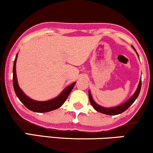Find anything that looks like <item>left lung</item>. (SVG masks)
Here are the masks:
<instances>
[{"label": "left lung", "mask_w": 153, "mask_h": 153, "mask_svg": "<svg viewBox=\"0 0 153 153\" xmlns=\"http://www.w3.org/2000/svg\"><path fill=\"white\" fill-rule=\"evenodd\" d=\"M132 47H133V46H132ZM133 48L134 49V51H136L135 48L134 47ZM141 86H142V82L140 80V82L139 83V85H138V88L137 89V90H136L135 93H134L133 96H132V97L128 100V101H127L125 103H124L123 105L118 106V107H112V108H105V107L98 105L94 101V100H93L92 97H91L90 91H89V101H90V103L91 104V105H92V107H94L95 110L99 112L103 113V114H108V115H116V114H121V113L125 112V110H127V109H128L129 107L132 105V104H133V102L135 101L136 99H137V97L139 96L140 91V89H141Z\"/></svg>", "instance_id": "left-lung-1"}]
</instances>
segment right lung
Returning a JSON list of instances; mask_svg holds the SVG:
<instances>
[{
  "instance_id": "right-lung-1",
  "label": "right lung",
  "mask_w": 153,
  "mask_h": 153,
  "mask_svg": "<svg viewBox=\"0 0 153 153\" xmlns=\"http://www.w3.org/2000/svg\"><path fill=\"white\" fill-rule=\"evenodd\" d=\"M17 56L18 54H16V59L13 63V85L14 91H15L16 96L19 99L20 101L22 102L25 107H27L28 109L35 112H47L59 108L69 97L70 92L73 89L76 82H74L69 87H66L62 91V94H59L57 97L52 99L51 100L45 102H38L31 100L23 92V91L20 89L19 84H18L16 71V59H17Z\"/></svg>"
}]
</instances>
